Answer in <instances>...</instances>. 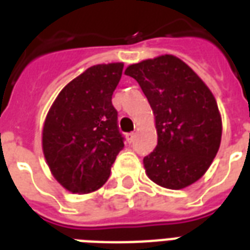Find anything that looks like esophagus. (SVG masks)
Returning a JSON list of instances; mask_svg holds the SVG:
<instances>
[{"label": "esophagus", "instance_id": "34e87169", "mask_svg": "<svg viewBox=\"0 0 250 250\" xmlns=\"http://www.w3.org/2000/svg\"><path fill=\"white\" fill-rule=\"evenodd\" d=\"M134 139H135V132H130V134H127V141L130 142H134Z\"/></svg>", "mask_w": 250, "mask_h": 250}]
</instances>
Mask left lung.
Returning <instances> with one entry per match:
<instances>
[{"label": "left lung", "instance_id": "1", "mask_svg": "<svg viewBox=\"0 0 250 250\" xmlns=\"http://www.w3.org/2000/svg\"><path fill=\"white\" fill-rule=\"evenodd\" d=\"M125 73L139 83L155 115L157 147L143 159L148 178L173 190L194 184L220 148L222 123L213 93L173 55L132 64Z\"/></svg>", "mask_w": 250, "mask_h": 250}]
</instances>
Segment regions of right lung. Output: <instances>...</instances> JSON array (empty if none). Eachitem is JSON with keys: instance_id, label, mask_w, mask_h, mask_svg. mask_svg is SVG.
<instances>
[{"instance_id": "right-lung-1", "label": "right lung", "mask_w": 250, "mask_h": 250, "mask_svg": "<svg viewBox=\"0 0 250 250\" xmlns=\"http://www.w3.org/2000/svg\"><path fill=\"white\" fill-rule=\"evenodd\" d=\"M122 72V62L88 68L62 88L46 115L44 157L57 182L72 193L102 188L125 147L111 102Z\"/></svg>"}]
</instances>
